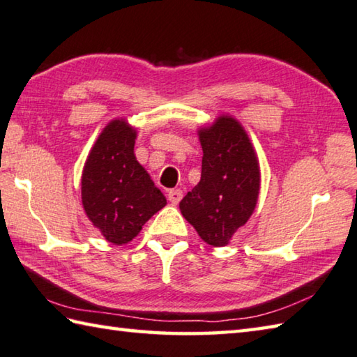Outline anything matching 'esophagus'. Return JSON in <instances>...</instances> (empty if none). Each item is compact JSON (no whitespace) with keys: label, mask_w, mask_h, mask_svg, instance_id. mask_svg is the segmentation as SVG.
<instances>
[{"label":"esophagus","mask_w":357,"mask_h":357,"mask_svg":"<svg viewBox=\"0 0 357 357\" xmlns=\"http://www.w3.org/2000/svg\"><path fill=\"white\" fill-rule=\"evenodd\" d=\"M181 197H183V192H181V190L167 191V199H169V202H171L172 205H177L178 202L181 200Z\"/></svg>","instance_id":"esophagus-1"}]
</instances>
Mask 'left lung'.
<instances>
[{
  "label": "left lung",
  "mask_w": 357,
  "mask_h": 357,
  "mask_svg": "<svg viewBox=\"0 0 357 357\" xmlns=\"http://www.w3.org/2000/svg\"><path fill=\"white\" fill-rule=\"evenodd\" d=\"M199 137L204 151L200 181L181 199L180 210L206 244L222 247L257 206L259 166L236 119L222 116Z\"/></svg>",
  "instance_id": "8db88e82"
}]
</instances>
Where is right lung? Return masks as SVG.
Listing matches in <instances>:
<instances>
[{
  "mask_svg": "<svg viewBox=\"0 0 357 357\" xmlns=\"http://www.w3.org/2000/svg\"><path fill=\"white\" fill-rule=\"evenodd\" d=\"M137 132L124 121H112L100 133L82 174L86 216L112 244H127L166 205L135 153Z\"/></svg>",
  "mask_w": 357,
  "mask_h": 357,
  "instance_id": "obj_1",
  "label": "right lung"
}]
</instances>
